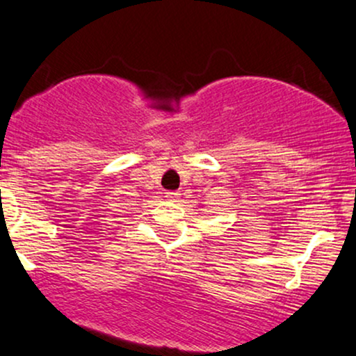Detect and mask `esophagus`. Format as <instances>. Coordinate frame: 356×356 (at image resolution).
Returning a JSON list of instances; mask_svg holds the SVG:
<instances>
[{
	"label": "esophagus",
	"instance_id": "obj_1",
	"mask_svg": "<svg viewBox=\"0 0 356 356\" xmlns=\"http://www.w3.org/2000/svg\"><path fill=\"white\" fill-rule=\"evenodd\" d=\"M179 197V191H166L168 200H177Z\"/></svg>",
	"mask_w": 356,
	"mask_h": 356
}]
</instances>
